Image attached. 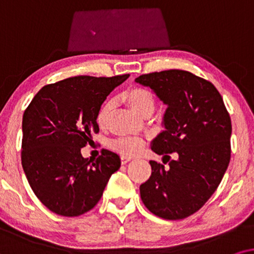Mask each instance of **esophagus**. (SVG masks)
Wrapping results in <instances>:
<instances>
[{
	"mask_svg": "<svg viewBox=\"0 0 254 254\" xmlns=\"http://www.w3.org/2000/svg\"><path fill=\"white\" fill-rule=\"evenodd\" d=\"M130 160H131V158H130V157H127V155H122V157H121L122 165H125V164H127V162H129Z\"/></svg>",
	"mask_w": 254,
	"mask_h": 254,
	"instance_id": "esophagus-1",
	"label": "esophagus"
}]
</instances>
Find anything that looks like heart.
I'll list each match as a JSON object with an SVG mask.
<instances>
[{"instance_id":"1","label":"heart","mask_w":254,"mask_h":254,"mask_svg":"<svg viewBox=\"0 0 254 254\" xmlns=\"http://www.w3.org/2000/svg\"><path fill=\"white\" fill-rule=\"evenodd\" d=\"M134 113L143 117L146 114L153 113L155 108V96L150 89L144 87H134L127 90L123 95ZM113 110V102L108 101L101 108L97 114V123L100 127H104ZM110 147L124 155H134L139 153L143 147V141L134 137L117 138L110 141Z\"/></svg>"}]
</instances>
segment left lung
<instances>
[{"mask_svg":"<svg viewBox=\"0 0 254 254\" xmlns=\"http://www.w3.org/2000/svg\"><path fill=\"white\" fill-rule=\"evenodd\" d=\"M134 81L167 106L165 131L152 140V151L168 160L167 154H178L168 167L150 161L152 174L139 188L141 201L158 217L186 218L203 207L229 166L230 115L214 84L187 70L143 74Z\"/></svg>","mask_w":254,"mask_h":254,"instance_id":"1","label":"left lung"}]
</instances>
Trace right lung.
I'll return each instance as SVG.
<instances>
[{"label": "right lung", "mask_w": 254, "mask_h": 254, "mask_svg": "<svg viewBox=\"0 0 254 254\" xmlns=\"http://www.w3.org/2000/svg\"><path fill=\"white\" fill-rule=\"evenodd\" d=\"M129 77L73 76L44 86L23 115L22 166L40 202L54 214L74 217L100 201L120 155L103 150L96 160L81 148L100 131L97 114L107 96Z\"/></svg>", "instance_id": "add662e5"}]
</instances>
